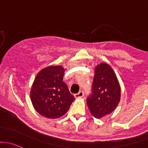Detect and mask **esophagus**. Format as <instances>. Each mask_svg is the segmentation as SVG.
Returning a JSON list of instances; mask_svg holds the SVG:
<instances>
[{
  "instance_id": "obj_1",
  "label": "esophagus",
  "mask_w": 148,
  "mask_h": 148,
  "mask_svg": "<svg viewBox=\"0 0 148 148\" xmlns=\"http://www.w3.org/2000/svg\"><path fill=\"white\" fill-rule=\"evenodd\" d=\"M84 92L83 91H80L78 92V93L75 94V95H74V97H75V98H82L84 97Z\"/></svg>"
}]
</instances>
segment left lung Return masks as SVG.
Returning a JSON list of instances; mask_svg holds the SVG:
<instances>
[{
  "instance_id": "8db88e82",
  "label": "left lung",
  "mask_w": 148,
  "mask_h": 148,
  "mask_svg": "<svg viewBox=\"0 0 148 148\" xmlns=\"http://www.w3.org/2000/svg\"><path fill=\"white\" fill-rule=\"evenodd\" d=\"M92 94L86 102L90 113L96 119L112 112L121 98V88L114 71L105 62L95 67Z\"/></svg>"
}]
</instances>
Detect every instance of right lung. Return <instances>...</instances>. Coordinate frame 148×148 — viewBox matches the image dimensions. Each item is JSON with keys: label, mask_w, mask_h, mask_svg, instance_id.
<instances>
[{"label": "right lung", "mask_w": 148, "mask_h": 148, "mask_svg": "<svg viewBox=\"0 0 148 148\" xmlns=\"http://www.w3.org/2000/svg\"><path fill=\"white\" fill-rule=\"evenodd\" d=\"M64 71L62 66H48L35 77L31 100L37 112L45 117L56 119L63 116L75 99L62 82Z\"/></svg>", "instance_id": "right-lung-1"}]
</instances>
